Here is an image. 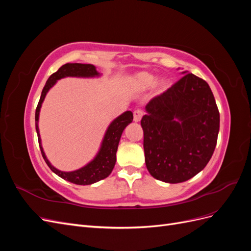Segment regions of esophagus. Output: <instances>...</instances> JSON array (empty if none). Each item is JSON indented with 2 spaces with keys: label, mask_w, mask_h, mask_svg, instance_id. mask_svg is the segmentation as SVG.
Returning a JSON list of instances; mask_svg holds the SVG:
<instances>
[{
  "label": "esophagus",
  "mask_w": 251,
  "mask_h": 251,
  "mask_svg": "<svg viewBox=\"0 0 251 251\" xmlns=\"http://www.w3.org/2000/svg\"><path fill=\"white\" fill-rule=\"evenodd\" d=\"M143 116V112L141 110H136L134 111V121L135 123H139Z\"/></svg>",
  "instance_id": "34e87169"
}]
</instances>
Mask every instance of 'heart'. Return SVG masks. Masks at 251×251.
I'll return each instance as SVG.
<instances>
[{"instance_id": "obj_1", "label": "heart", "mask_w": 251, "mask_h": 251, "mask_svg": "<svg viewBox=\"0 0 251 251\" xmlns=\"http://www.w3.org/2000/svg\"><path fill=\"white\" fill-rule=\"evenodd\" d=\"M155 75L151 74L149 72H138L134 74L133 76L131 77V82L132 86L138 91H146L148 89H150L153 84L154 91L157 94H161L163 92H165L171 86L170 79H168L166 77H161L155 81Z\"/></svg>"}]
</instances>
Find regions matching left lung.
<instances>
[{"label": "left lung", "mask_w": 251, "mask_h": 251, "mask_svg": "<svg viewBox=\"0 0 251 251\" xmlns=\"http://www.w3.org/2000/svg\"><path fill=\"white\" fill-rule=\"evenodd\" d=\"M185 74L146 105L141 119L146 165L155 179L180 183L200 173L214 154L220 114L208 83Z\"/></svg>", "instance_id": "obj_1"}]
</instances>
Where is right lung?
Listing matches in <instances>:
<instances>
[{"label":"right lung","mask_w":251,"mask_h":251,"mask_svg":"<svg viewBox=\"0 0 251 251\" xmlns=\"http://www.w3.org/2000/svg\"><path fill=\"white\" fill-rule=\"evenodd\" d=\"M101 73L96 70V67L91 64H66L63 65L59 69L53 73L51 76L48 78L46 85H45L39 104L35 111V128L37 133V138H39L40 149L42 151V155L44 160L46 161L47 165L50 170L56 174L57 176L67 180L74 184L78 185H89L93 184L95 182L100 181L104 178H107L109 175L112 173L114 166L116 163V151L118 149V143L125 128L130 125L133 121V113L131 111H126L121 114L118 117L114 119L109 126L105 130L103 135V138L101 140L100 150L96 153L95 157L88 162L82 168L71 171V172H64L57 170L51 164L48 160V158L45 154L43 146H42V139L39 128V119H40V112L42 104L45 100L49 90L55 85L57 80L66 78V77H77V78H95L100 77Z\"/></svg>","instance_id":"add662e5"}]
</instances>
